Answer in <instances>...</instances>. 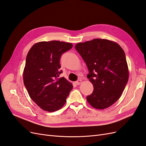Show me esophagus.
Wrapping results in <instances>:
<instances>
[{
    "label": "esophagus",
    "mask_w": 146,
    "mask_h": 146,
    "mask_svg": "<svg viewBox=\"0 0 146 146\" xmlns=\"http://www.w3.org/2000/svg\"><path fill=\"white\" fill-rule=\"evenodd\" d=\"M76 85H80V84L82 83V80H80V79H79V80H78L76 82Z\"/></svg>",
    "instance_id": "esophagus-1"
}]
</instances>
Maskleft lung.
<instances>
[{
	"mask_svg": "<svg viewBox=\"0 0 146 146\" xmlns=\"http://www.w3.org/2000/svg\"><path fill=\"white\" fill-rule=\"evenodd\" d=\"M86 64L88 78L94 91L86 97L92 107L105 109L121 96L129 80L124 51L117 43L104 39L78 43L75 46Z\"/></svg>",
	"mask_w": 146,
	"mask_h": 146,
	"instance_id": "obj_1",
	"label": "left lung"
}]
</instances>
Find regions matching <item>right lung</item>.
<instances>
[{"mask_svg": "<svg viewBox=\"0 0 146 146\" xmlns=\"http://www.w3.org/2000/svg\"><path fill=\"white\" fill-rule=\"evenodd\" d=\"M72 46L63 41H42L28 52L24 83L30 98L43 110L53 112L62 108L73 88L64 77H59L63 72L60 69L61 56Z\"/></svg>", "mask_w": 146, "mask_h": 146, "instance_id": "1", "label": "right lung"}]
</instances>
